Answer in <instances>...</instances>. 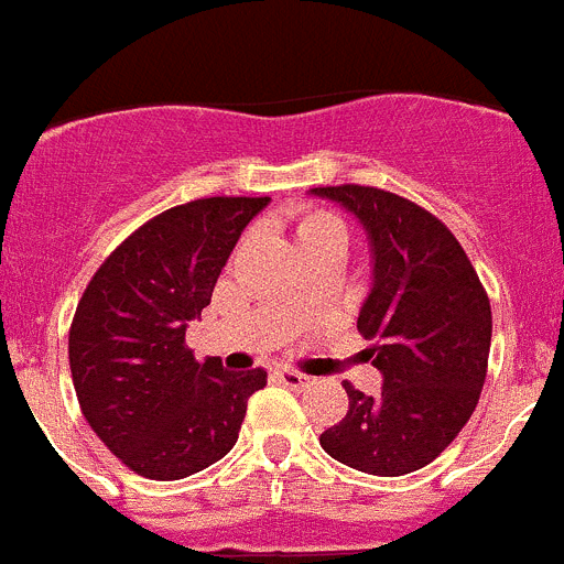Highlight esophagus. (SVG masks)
<instances>
[{
    "instance_id": "34e87169",
    "label": "esophagus",
    "mask_w": 564,
    "mask_h": 564,
    "mask_svg": "<svg viewBox=\"0 0 564 564\" xmlns=\"http://www.w3.org/2000/svg\"><path fill=\"white\" fill-rule=\"evenodd\" d=\"M273 377H276V383L288 386V389H304V386L310 383L307 375H302V371H293V369H279V371H273Z\"/></svg>"
}]
</instances>
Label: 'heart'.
Returning <instances> with one entry per match:
<instances>
[{
    "label": "heart",
    "instance_id": "heart-1",
    "mask_svg": "<svg viewBox=\"0 0 564 564\" xmlns=\"http://www.w3.org/2000/svg\"><path fill=\"white\" fill-rule=\"evenodd\" d=\"M296 242L302 254L307 251H322V248H335L344 254L349 242V229L344 218L329 209H302L296 218Z\"/></svg>",
    "mask_w": 564,
    "mask_h": 564
}]
</instances>
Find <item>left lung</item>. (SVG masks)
Masks as SVG:
<instances>
[{"mask_svg": "<svg viewBox=\"0 0 564 564\" xmlns=\"http://www.w3.org/2000/svg\"><path fill=\"white\" fill-rule=\"evenodd\" d=\"M316 198L352 212L371 251V291L358 329L383 391L344 383L349 411L322 447L369 475H405L431 464L473 416L487 380L492 310L453 231L431 212L375 187H316Z\"/></svg>", "mask_w": 564, "mask_h": 564, "instance_id": "left-lung-1", "label": "left lung"}]
</instances>
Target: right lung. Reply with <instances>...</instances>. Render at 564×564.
Returning a JSON list of instances; mask_svg holds the SVG:
<instances>
[{
  "mask_svg": "<svg viewBox=\"0 0 564 564\" xmlns=\"http://www.w3.org/2000/svg\"><path fill=\"white\" fill-rule=\"evenodd\" d=\"M271 198H198L133 231L91 276L69 329L77 402L108 451L178 481L235 447L265 371L198 364L187 324L209 304L242 229Z\"/></svg>",
  "mask_w": 564,
  "mask_h": 564,
  "instance_id": "1",
  "label": "right lung"
}]
</instances>
